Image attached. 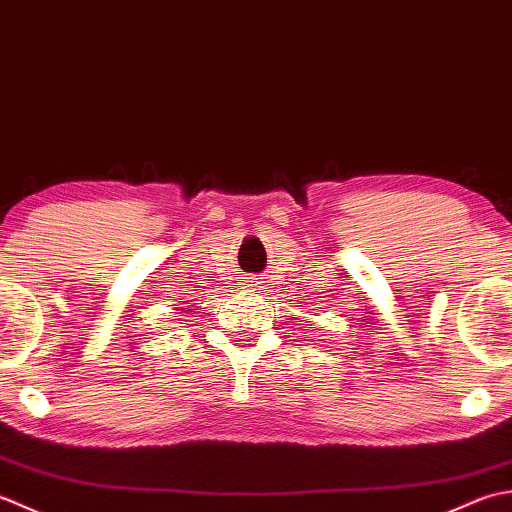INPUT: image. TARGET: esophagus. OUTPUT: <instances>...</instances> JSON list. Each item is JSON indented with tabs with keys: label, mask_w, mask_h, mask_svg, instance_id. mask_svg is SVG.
Instances as JSON below:
<instances>
[{
	"label": "esophagus",
	"mask_w": 512,
	"mask_h": 512,
	"mask_svg": "<svg viewBox=\"0 0 512 512\" xmlns=\"http://www.w3.org/2000/svg\"><path fill=\"white\" fill-rule=\"evenodd\" d=\"M247 283H258V280H256V278H254V280H247Z\"/></svg>",
	"instance_id": "obj_1"
}]
</instances>
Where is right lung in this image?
<instances>
[{
    "instance_id": "add662e5",
    "label": "right lung",
    "mask_w": 512,
    "mask_h": 512,
    "mask_svg": "<svg viewBox=\"0 0 512 512\" xmlns=\"http://www.w3.org/2000/svg\"><path fill=\"white\" fill-rule=\"evenodd\" d=\"M181 302H183V300H181ZM179 311H181V309H179Z\"/></svg>"
}]
</instances>
